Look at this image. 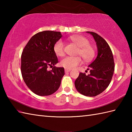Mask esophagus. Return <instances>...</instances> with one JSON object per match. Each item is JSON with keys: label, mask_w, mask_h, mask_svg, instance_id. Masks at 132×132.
Instances as JSON below:
<instances>
[{"label": "esophagus", "mask_w": 132, "mask_h": 132, "mask_svg": "<svg viewBox=\"0 0 132 132\" xmlns=\"http://www.w3.org/2000/svg\"><path fill=\"white\" fill-rule=\"evenodd\" d=\"M70 71H71V70H69V69H64V72H65L66 73H67V72H69Z\"/></svg>", "instance_id": "obj_1"}]
</instances>
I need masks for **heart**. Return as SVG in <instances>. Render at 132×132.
Returning <instances> with one entry per match:
<instances>
[{
  "mask_svg": "<svg viewBox=\"0 0 132 132\" xmlns=\"http://www.w3.org/2000/svg\"><path fill=\"white\" fill-rule=\"evenodd\" d=\"M70 40L79 47L77 51V55H79L83 60L89 62L93 60L95 51L94 47L89 44L87 38L82 36H72L70 37ZM55 54L59 57H62L64 55V44L62 40H58L55 43L53 47ZM82 63V58L80 56L71 57L67 56L61 61V65L66 69L71 70L74 69Z\"/></svg>",
  "mask_w": 132,
  "mask_h": 132,
  "instance_id": "b5f03b06",
  "label": "heart"
}]
</instances>
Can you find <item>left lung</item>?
Returning a JSON list of instances; mask_svg holds the SVG:
<instances>
[{
  "mask_svg": "<svg viewBox=\"0 0 132 132\" xmlns=\"http://www.w3.org/2000/svg\"><path fill=\"white\" fill-rule=\"evenodd\" d=\"M96 43L98 54L88 66L90 74L80 72L75 81L77 91L83 95L93 97L102 93L108 87L112 78L114 63L112 50L106 41L97 33L87 32Z\"/></svg>",
  "mask_w": 132,
  "mask_h": 132,
  "instance_id": "8db88e82",
  "label": "left lung"
}]
</instances>
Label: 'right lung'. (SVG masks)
I'll return each instance as SVG.
<instances>
[{
    "instance_id": "add662e5",
    "label": "right lung",
    "mask_w": 132,
    "mask_h": 132,
    "mask_svg": "<svg viewBox=\"0 0 132 132\" xmlns=\"http://www.w3.org/2000/svg\"><path fill=\"white\" fill-rule=\"evenodd\" d=\"M60 32L45 30L33 36L24 47L21 57V72L24 82L39 96L52 95L60 87L63 68L49 66L58 62L53 47L62 37Z\"/></svg>"
}]
</instances>
